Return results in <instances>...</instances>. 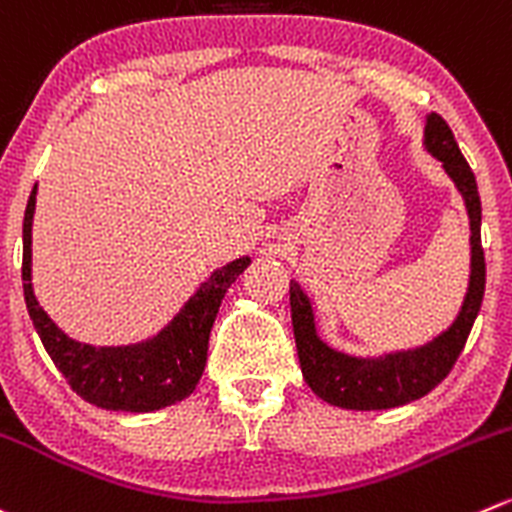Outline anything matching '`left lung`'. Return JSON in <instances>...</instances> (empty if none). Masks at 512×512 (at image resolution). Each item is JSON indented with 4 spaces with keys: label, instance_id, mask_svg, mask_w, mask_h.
I'll use <instances>...</instances> for the list:
<instances>
[{
    "label": "left lung",
    "instance_id": "1",
    "mask_svg": "<svg viewBox=\"0 0 512 512\" xmlns=\"http://www.w3.org/2000/svg\"><path fill=\"white\" fill-rule=\"evenodd\" d=\"M425 147L443 162L445 172L453 177L468 207L473 260H470V285L463 310L448 332L418 350L395 352L377 360H360L335 352L317 337L310 300L297 282H290L292 330H295L302 377L317 398L337 408L388 410L428 395L453 370L483 305L485 252L480 245V195L475 175L465 162L448 122L435 112L425 124Z\"/></svg>",
    "mask_w": 512,
    "mask_h": 512
}]
</instances>
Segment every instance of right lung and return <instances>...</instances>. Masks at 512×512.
Listing matches in <instances>:
<instances>
[{"mask_svg": "<svg viewBox=\"0 0 512 512\" xmlns=\"http://www.w3.org/2000/svg\"><path fill=\"white\" fill-rule=\"evenodd\" d=\"M34 192L37 187L29 195L22 225L24 302L44 350L49 352L69 388L97 408L124 413H152L185 400L197 388L205 370L207 342L222 297L250 265V257H240L217 270L155 340L132 347L82 345L69 340L49 320L32 292Z\"/></svg>", "mask_w": 512, "mask_h": 512, "instance_id": "right-lung-1", "label": "right lung"}]
</instances>
